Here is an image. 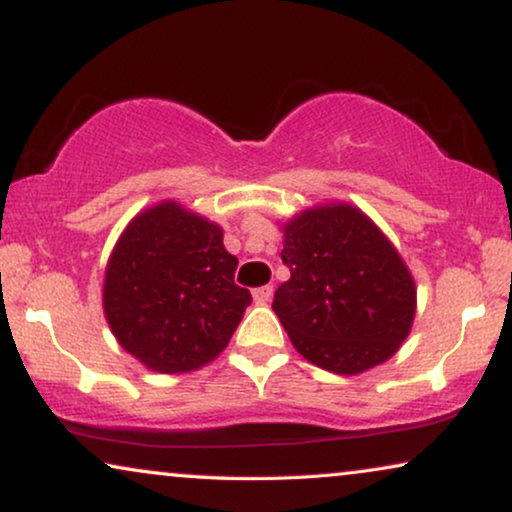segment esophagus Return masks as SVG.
Listing matches in <instances>:
<instances>
[{
    "instance_id": "esophagus-1",
    "label": "esophagus",
    "mask_w": 512,
    "mask_h": 512,
    "mask_svg": "<svg viewBox=\"0 0 512 512\" xmlns=\"http://www.w3.org/2000/svg\"><path fill=\"white\" fill-rule=\"evenodd\" d=\"M270 298H272V286L270 284L268 286H261V289H254V303L256 305L270 303Z\"/></svg>"
}]
</instances>
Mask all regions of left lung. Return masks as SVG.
Listing matches in <instances>:
<instances>
[{"label":"left lung","mask_w":512,"mask_h":512,"mask_svg":"<svg viewBox=\"0 0 512 512\" xmlns=\"http://www.w3.org/2000/svg\"><path fill=\"white\" fill-rule=\"evenodd\" d=\"M282 233L291 279L272 310L296 352L338 375L389 361L417 310L415 279L389 237L349 202L305 209Z\"/></svg>","instance_id":"obj_1"}]
</instances>
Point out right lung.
<instances>
[{
  "instance_id": "add662e5",
  "label": "right lung",
  "mask_w": 512,
  "mask_h": 512,
  "mask_svg": "<svg viewBox=\"0 0 512 512\" xmlns=\"http://www.w3.org/2000/svg\"><path fill=\"white\" fill-rule=\"evenodd\" d=\"M235 268L219 223L174 200L139 212L104 270V317L118 345L153 373L214 361L251 303Z\"/></svg>"
}]
</instances>
